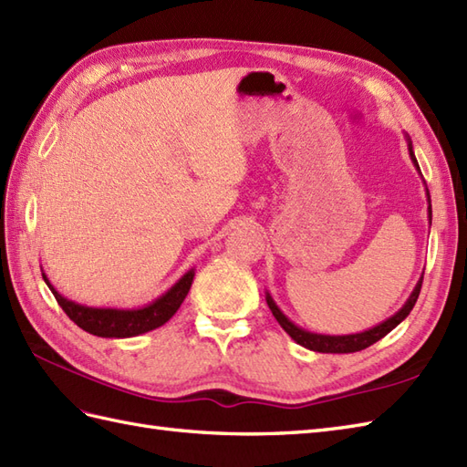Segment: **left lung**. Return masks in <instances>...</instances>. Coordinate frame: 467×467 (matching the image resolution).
<instances>
[{"instance_id":"8db88e82","label":"left lung","mask_w":467,"mask_h":467,"mask_svg":"<svg viewBox=\"0 0 467 467\" xmlns=\"http://www.w3.org/2000/svg\"><path fill=\"white\" fill-rule=\"evenodd\" d=\"M408 152H410V158H412V164L416 166V170L420 172V166H418V161L414 156V150H412V140L408 139ZM426 196H428V218H430V223H431V203H430V192L426 188ZM420 289H422V277H420V281L416 283L414 291L410 293V297H408V301L402 305V309L394 313L392 317H389V319L382 321L380 325L368 328V331H362V333H355V335H319V333H311V331H305V328L295 325L291 319H287L285 315H283V311L277 306V303L273 301V297L269 295V291L265 293V301L269 305V309L273 313V317H275L277 323L283 327V331H285L295 343L309 348V350H315V352H337V355H340V352H357V350H362L367 348L370 345L377 343V340H380L382 337L389 335L392 328H396L398 325H400L408 315H410V311L414 309V305L418 301V295H420Z\"/></svg>"}]
</instances>
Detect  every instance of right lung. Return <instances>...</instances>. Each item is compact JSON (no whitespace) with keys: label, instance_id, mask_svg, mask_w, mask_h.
<instances>
[{"label":"right lung","instance_id":"add662e5","mask_svg":"<svg viewBox=\"0 0 467 467\" xmlns=\"http://www.w3.org/2000/svg\"><path fill=\"white\" fill-rule=\"evenodd\" d=\"M43 279L55 295L57 303H59L61 309L67 313V317H69L77 327H81L83 331L102 338H129L154 331V328L162 327L164 323L172 319L192 287L194 269L184 273V275H182L166 293H162L161 297L144 306H139V309H112V306H87L81 303H75L63 297V295L51 285L45 273Z\"/></svg>","mask_w":467,"mask_h":467}]
</instances>
